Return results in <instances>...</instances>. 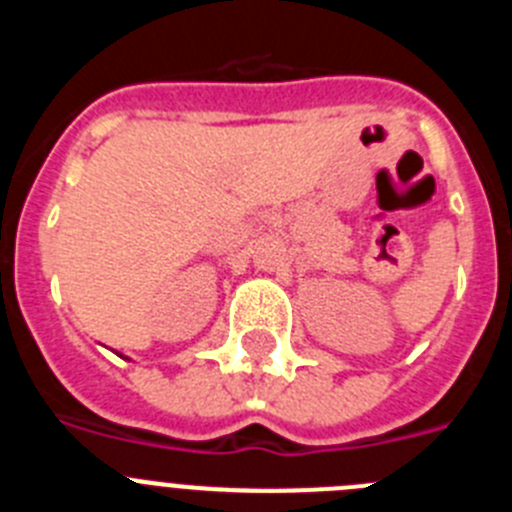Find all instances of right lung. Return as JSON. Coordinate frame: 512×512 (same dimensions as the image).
I'll return each instance as SVG.
<instances>
[{
  "label": "right lung",
  "mask_w": 512,
  "mask_h": 512,
  "mask_svg": "<svg viewBox=\"0 0 512 512\" xmlns=\"http://www.w3.org/2000/svg\"><path fill=\"white\" fill-rule=\"evenodd\" d=\"M120 356H122V354H120Z\"/></svg>",
  "instance_id": "obj_1"
}]
</instances>
